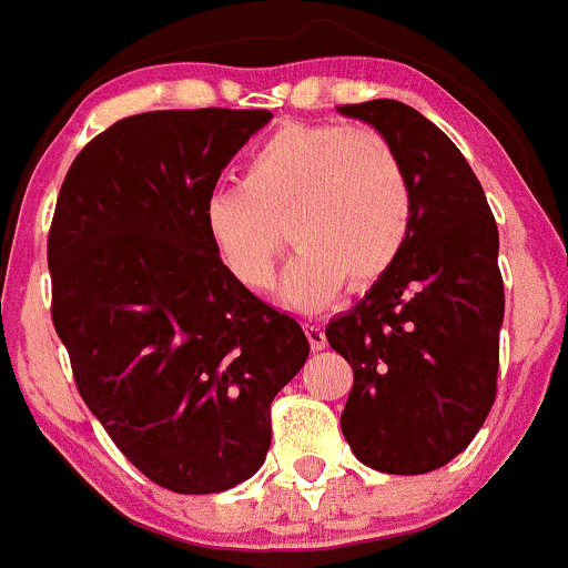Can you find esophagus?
<instances>
[{
  "instance_id": "34e87169",
  "label": "esophagus",
  "mask_w": 568,
  "mask_h": 568,
  "mask_svg": "<svg viewBox=\"0 0 568 568\" xmlns=\"http://www.w3.org/2000/svg\"><path fill=\"white\" fill-rule=\"evenodd\" d=\"M303 331H306V339H308V345H312V351H323V347L328 345V339H325V331L320 328V325L306 323L303 325Z\"/></svg>"
}]
</instances>
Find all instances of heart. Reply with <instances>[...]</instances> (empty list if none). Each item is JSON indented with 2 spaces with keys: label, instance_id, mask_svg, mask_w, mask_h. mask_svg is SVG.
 <instances>
[{
  "label": "heart",
  "instance_id": "obj_1",
  "mask_svg": "<svg viewBox=\"0 0 568 568\" xmlns=\"http://www.w3.org/2000/svg\"><path fill=\"white\" fill-rule=\"evenodd\" d=\"M414 195L389 140L369 126L282 123L243 168L237 187L204 204L217 260L248 290L273 284L286 226L297 245L282 297L320 312L345 284L367 290L392 271L412 232Z\"/></svg>",
  "mask_w": 568,
  "mask_h": 568
}]
</instances>
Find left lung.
<instances>
[{
  "instance_id": "1",
  "label": "left lung",
  "mask_w": 568,
  "mask_h": 568,
  "mask_svg": "<svg viewBox=\"0 0 568 568\" xmlns=\"http://www.w3.org/2000/svg\"><path fill=\"white\" fill-rule=\"evenodd\" d=\"M336 110L389 140L414 195L392 271L325 328L353 367L342 434L378 473H434L467 450L497 395V223L469 162L423 112L395 99Z\"/></svg>"
}]
</instances>
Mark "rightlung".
<instances>
[{
  "label": "right lung",
  "mask_w": 568,
  "mask_h": 568,
  "mask_svg": "<svg viewBox=\"0 0 568 568\" xmlns=\"http://www.w3.org/2000/svg\"><path fill=\"white\" fill-rule=\"evenodd\" d=\"M267 110L121 118L71 162L49 229L52 323L77 389L156 486L215 494L271 447L308 339L223 267L204 204Z\"/></svg>",
  "instance_id": "obj_1"
}]
</instances>
